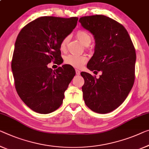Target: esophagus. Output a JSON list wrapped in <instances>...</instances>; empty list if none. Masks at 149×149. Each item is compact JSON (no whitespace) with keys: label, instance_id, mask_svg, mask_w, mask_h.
I'll return each instance as SVG.
<instances>
[{"label":"esophagus","instance_id":"1","mask_svg":"<svg viewBox=\"0 0 149 149\" xmlns=\"http://www.w3.org/2000/svg\"><path fill=\"white\" fill-rule=\"evenodd\" d=\"M75 73H76V74L77 75H79V74H80V71L78 70H75Z\"/></svg>","mask_w":149,"mask_h":149}]
</instances>
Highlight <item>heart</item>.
Returning <instances> with one entry per match:
<instances>
[{
	"instance_id": "1",
	"label": "heart",
	"mask_w": 149,
	"mask_h": 149,
	"mask_svg": "<svg viewBox=\"0 0 149 149\" xmlns=\"http://www.w3.org/2000/svg\"><path fill=\"white\" fill-rule=\"evenodd\" d=\"M77 38L85 46H88L92 42V37L89 33L84 30H78L75 33ZM69 41V37H65L61 40L59 44V48L61 51H65ZM88 61V58L84 55H69L65 57L66 64L72 66L75 68H81Z\"/></svg>"
}]
</instances>
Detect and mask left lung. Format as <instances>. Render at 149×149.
<instances>
[{"label": "left lung", "mask_w": 149, "mask_h": 149, "mask_svg": "<svg viewBox=\"0 0 149 149\" xmlns=\"http://www.w3.org/2000/svg\"><path fill=\"white\" fill-rule=\"evenodd\" d=\"M81 26L94 35L95 52L87 64L90 71H101L99 78L82 72L86 105L99 114L114 110L123 103L135 78L136 52L123 25L104 15L82 17Z\"/></svg>", "instance_id": "left-lung-1"}]
</instances>
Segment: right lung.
<instances>
[{"label": "right lung", "mask_w": 149, "mask_h": 149, "mask_svg": "<svg viewBox=\"0 0 149 149\" xmlns=\"http://www.w3.org/2000/svg\"><path fill=\"white\" fill-rule=\"evenodd\" d=\"M77 17H41L28 23L18 35L11 68L15 88L29 108L49 114L59 108L64 92L75 76L72 66L63 65L55 70L52 61L63 63L59 48L61 40L76 26Z\"/></svg>", "instance_id": "1"}]
</instances>
